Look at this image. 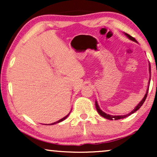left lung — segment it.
<instances>
[{"instance_id":"8db88e82","label":"left lung","mask_w":157,"mask_h":157,"mask_svg":"<svg viewBox=\"0 0 157 157\" xmlns=\"http://www.w3.org/2000/svg\"><path fill=\"white\" fill-rule=\"evenodd\" d=\"M125 35L126 36H127V37H128V38H130V39L131 40L135 41V42H136V39H135L134 37H133L132 36H131L130 35H128V34H127V33H125ZM149 71H150V73H151V66H149ZM150 80H151V77H150ZM149 82H150V81H149ZM148 89H149V86H148V88H147V89L146 94H145V97H143V99H142V100H141V101H140V103H139L138 105H136V107L134 108V109L133 110V111H131V113H129L128 114H126V115H121V116H113V115H109V114H107V113H105V112H103V111H102V110L100 109V107H99V105H98V104H97V101H95V105H96V109H97V112L99 113V114L101 115L102 117H103L104 118L108 119V120H120V119H123V118L127 117L130 116L131 114H132L133 113H134L135 111H137L138 109H140V108L141 107V106H142V105H143L144 102L145 101V99H146V97H147V93H148Z\"/></svg>"}]
</instances>
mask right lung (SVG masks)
Here are the masks:
<instances>
[{"instance_id": "right-lung-1", "label": "right lung", "mask_w": 157, "mask_h": 157, "mask_svg": "<svg viewBox=\"0 0 157 157\" xmlns=\"http://www.w3.org/2000/svg\"><path fill=\"white\" fill-rule=\"evenodd\" d=\"M68 114H69V113H68ZM68 114L67 115V116H66L65 117H63V119H61V120H58V121H57V122H54V123H52V124H50V125H54V124H56V123H58V122H62L63 120H64L65 119H66V117H67L68 116Z\"/></svg>"}]
</instances>
